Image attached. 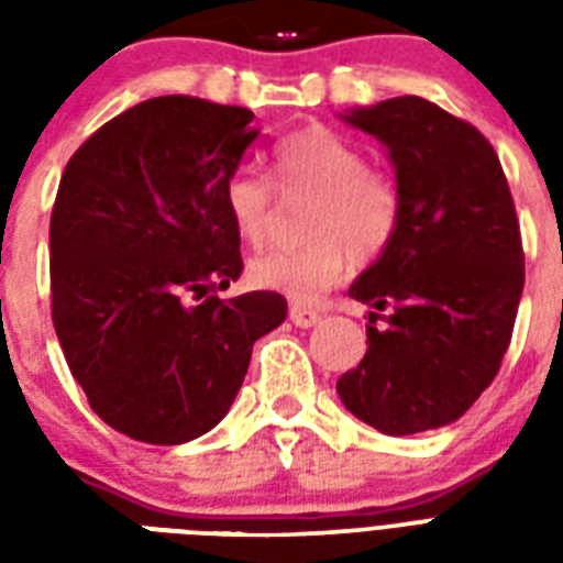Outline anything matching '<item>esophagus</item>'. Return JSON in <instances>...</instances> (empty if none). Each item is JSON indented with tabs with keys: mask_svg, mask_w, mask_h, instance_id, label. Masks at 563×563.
I'll return each mask as SVG.
<instances>
[{
	"mask_svg": "<svg viewBox=\"0 0 563 563\" xmlns=\"http://www.w3.org/2000/svg\"><path fill=\"white\" fill-rule=\"evenodd\" d=\"M289 321L300 330H309V327H316L321 321V312L318 309H309V307H300V303H291L289 307Z\"/></svg>",
	"mask_w": 563,
	"mask_h": 563,
	"instance_id": "34e87169",
	"label": "esophagus"
}]
</instances>
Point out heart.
Wrapping results in <instances>:
<instances>
[{
    "label": "heart",
    "mask_w": 563,
    "mask_h": 563,
    "mask_svg": "<svg viewBox=\"0 0 563 563\" xmlns=\"http://www.w3.org/2000/svg\"><path fill=\"white\" fill-rule=\"evenodd\" d=\"M272 169L283 195L312 192L307 207V242L272 247L247 263V277L260 289L280 291L298 303H312L342 280L347 263H371L391 245L402 219L397 180L333 128L307 125L280 136L272 148ZM224 212L245 245H263L272 230L274 189L247 169L224 184Z\"/></svg>",
    "instance_id": "heart-1"
}]
</instances>
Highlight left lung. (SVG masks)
Returning a JSON list of instances; mask_svg holds the SVG:
<instances>
[{
    "mask_svg": "<svg viewBox=\"0 0 563 563\" xmlns=\"http://www.w3.org/2000/svg\"><path fill=\"white\" fill-rule=\"evenodd\" d=\"M402 195L400 230L351 286L368 303V351L335 383L344 409L385 435L453 423L506 356L523 295V245L497 152L418 96L353 108ZM389 309L385 328H374Z\"/></svg>",
    "mask_w": 563,
    "mask_h": 563,
    "instance_id": "1",
    "label": "left lung"
}]
</instances>
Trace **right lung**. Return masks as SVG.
<instances>
[{"label":"right lung","instance_id":"obj_1","mask_svg":"<svg viewBox=\"0 0 563 563\" xmlns=\"http://www.w3.org/2000/svg\"><path fill=\"white\" fill-rule=\"evenodd\" d=\"M254 113L161 96L101 125L66 163L52 247V321L66 365L108 427L187 444L236 400L277 291L219 300L242 274L224 184L256 140Z\"/></svg>","mask_w":563,"mask_h":563}]
</instances>
